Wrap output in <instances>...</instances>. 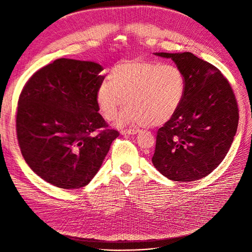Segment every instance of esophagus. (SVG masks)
<instances>
[{
	"label": "esophagus",
	"instance_id": "34e87169",
	"mask_svg": "<svg viewBox=\"0 0 252 252\" xmlns=\"http://www.w3.org/2000/svg\"><path fill=\"white\" fill-rule=\"evenodd\" d=\"M138 129H122L121 130V133L122 134H135L138 133Z\"/></svg>",
	"mask_w": 252,
	"mask_h": 252
}]
</instances>
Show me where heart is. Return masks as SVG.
<instances>
[{
  "label": "heart",
  "instance_id": "obj_1",
  "mask_svg": "<svg viewBox=\"0 0 252 252\" xmlns=\"http://www.w3.org/2000/svg\"><path fill=\"white\" fill-rule=\"evenodd\" d=\"M186 94V79L179 67L147 60L123 61L102 83L96 102L104 119L113 121L124 102L122 124L156 126L178 111ZM126 101H124V100Z\"/></svg>",
  "mask_w": 252,
  "mask_h": 252
}]
</instances>
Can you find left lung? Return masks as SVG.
Here are the masks:
<instances>
[{
  "mask_svg": "<svg viewBox=\"0 0 252 252\" xmlns=\"http://www.w3.org/2000/svg\"><path fill=\"white\" fill-rule=\"evenodd\" d=\"M184 73L180 108L158 128L152 163L166 178L200 180L215 170L229 150L239 124L233 89L220 69L191 52H157Z\"/></svg>",
  "mask_w": 252,
  "mask_h": 252,
  "instance_id": "8db88e82",
  "label": "left lung"
}]
</instances>
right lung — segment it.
<instances>
[{
  "label": "right lung",
  "mask_w": 252,
  "mask_h": 252,
  "mask_svg": "<svg viewBox=\"0 0 252 252\" xmlns=\"http://www.w3.org/2000/svg\"><path fill=\"white\" fill-rule=\"evenodd\" d=\"M102 70L94 62L58 59L35 71L22 89L16 116L22 156L53 186L87 185L120 135L97 112Z\"/></svg>",
  "instance_id": "obj_1"
}]
</instances>
